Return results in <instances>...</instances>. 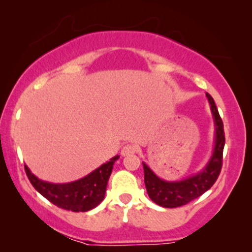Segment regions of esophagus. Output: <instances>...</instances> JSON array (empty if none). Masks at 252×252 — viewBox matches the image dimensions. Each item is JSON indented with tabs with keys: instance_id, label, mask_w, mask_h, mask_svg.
Wrapping results in <instances>:
<instances>
[{
	"instance_id": "esophagus-1",
	"label": "esophagus",
	"mask_w": 252,
	"mask_h": 252,
	"mask_svg": "<svg viewBox=\"0 0 252 252\" xmlns=\"http://www.w3.org/2000/svg\"><path fill=\"white\" fill-rule=\"evenodd\" d=\"M136 149L134 146H131V144H126V146H124L122 150H121V155L122 156H128V155H132L135 154Z\"/></svg>"
}]
</instances>
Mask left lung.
<instances>
[{"instance_id":"1","label":"left lung","mask_w":252,"mask_h":252,"mask_svg":"<svg viewBox=\"0 0 252 252\" xmlns=\"http://www.w3.org/2000/svg\"><path fill=\"white\" fill-rule=\"evenodd\" d=\"M206 98L210 103L213 122H215V146H213L212 155L204 168L200 172L187 176L182 180L168 181L158 178L149 168L148 164L142 162L147 193L149 198L158 206L166 207V209L184 206L204 194L218 179L221 169L222 150L225 146L224 126H222L221 118L219 116L213 98L209 94H206Z\"/></svg>"}]
</instances>
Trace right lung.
<instances>
[{
	"mask_svg": "<svg viewBox=\"0 0 252 252\" xmlns=\"http://www.w3.org/2000/svg\"><path fill=\"white\" fill-rule=\"evenodd\" d=\"M118 158V155L114 156L108 162L103 163L84 178L66 184L43 181L34 175L28 166H25V169L34 189L52 204L73 212H86L94 209L103 201L110 174L114 168L115 161Z\"/></svg>",
	"mask_w": 252,
	"mask_h": 252,
	"instance_id": "1",
	"label": "right lung"
}]
</instances>
